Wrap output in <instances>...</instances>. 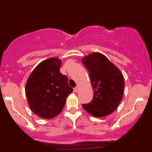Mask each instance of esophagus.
Instances as JSON below:
<instances>
[{"label":"esophagus","mask_w":152,"mask_h":152,"mask_svg":"<svg viewBox=\"0 0 152 152\" xmlns=\"http://www.w3.org/2000/svg\"><path fill=\"white\" fill-rule=\"evenodd\" d=\"M79 90H80V88H79L78 86H77V87H75V88H74V91H75V92H76V93L78 92Z\"/></svg>","instance_id":"esophagus-1"}]
</instances>
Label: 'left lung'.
<instances>
[{
	"label": "left lung",
	"instance_id": "left-lung-1",
	"mask_svg": "<svg viewBox=\"0 0 152 152\" xmlns=\"http://www.w3.org/2000/svg\"><path fill=\"white\" fill-rule=\"evenodd\" d=\"M82 63L89 72L94 97L83 104V108L94 117H103L112 113L122 100L124 77L119 68L104 55L93 52L83 58Z\"/></svg>",
	"mask_w": 152,
	"mask_h": 152
}]
</instances>
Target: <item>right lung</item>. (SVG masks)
Segmentation results:
<instances>
[{"label":"right lung","mask_w":152,"mask_h":152,"mask_svg":"<svg viewBox=\"0 0 152 152\" xmlns=\"http://www.w3.org/2000/svg\"><path fill=\"white\" fill-rule=\"evenodd\" d=\"M61 64V61L57 58L44 60L33 69L26 81L25 92L29 107L43 119L58 115L73 91L67 76L60 72Z\"/></svg>","instance_id":"add662e5"}]
</instances>
